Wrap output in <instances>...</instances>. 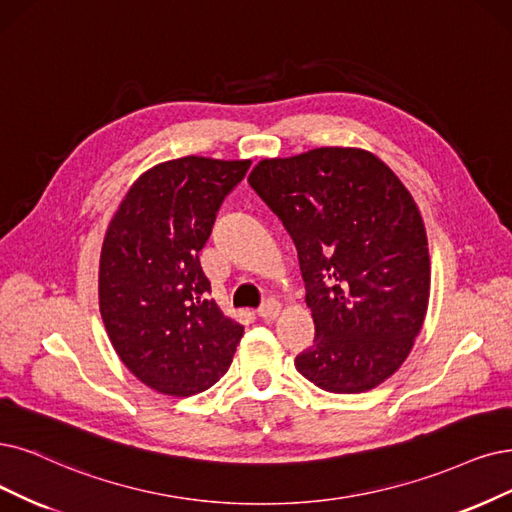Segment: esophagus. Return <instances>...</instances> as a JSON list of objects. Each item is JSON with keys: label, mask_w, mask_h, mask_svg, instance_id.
I'll return each instance as SVG.
<instances>
[{"label": "esophagus", "mask_w": 512, "mask_h": 512, "mask_svg": "<svg viewBox=\"0 0 512 512\" xmlns=\"http://www.w3.org/2000/svg\"><path fill=\"white\" fill-rule=\"evenodd\" d=\"M278 314H280V301H276V299H268L266 304L259 308V316L266 320H274Z\"/></svg>", "instance_id": "1"}]
</instances>
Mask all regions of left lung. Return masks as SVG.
<instances>
[{"instance_id": "1", "label": "left lung", "mask_w": 512, "mask_h": 512, "mask_svg": "<svg viewBox=\"0 0 512 512\" xmlns=\"http://www.w3.org/2000/svg\"><path fill=\"white\" fill-rule=\"evenodd\" d=\"M249 183L297 246L316 327L297 371L337 394L380 386L405 363L428 310L418 204L380 158L358 147L261 160Z\"/></svg>"}]
</instances>
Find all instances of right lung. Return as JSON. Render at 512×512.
I'll return each mask as SVG.
<instances>
[{"label":"right lung","mask_w":512,"mask_h":512,"mask_svg":"<svg viewBox=\"0 0 512 512\" xmlns=\"http://www.w3.org/2000/svg\"><path fill=\"white\" fill-rule=\"evenodd\" d=\"M251 160L185 156L143 173L101 249L99 308L113 350L168 396L208 390L230 369L244 327L208 297L200 251Z\"/></svg>","instance_id":"1"}]
</instances>
